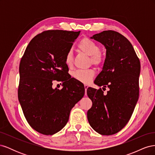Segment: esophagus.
Masks as SVG:
<instances>
[{"label": "esophagus", "instance_id": "1", "mask_svg": "<svg viewBox=\"0 0 155 155\" xmlns=\"http://www.w3.org/2000/svg\"><path fill=\"white\" fill-rule=\"evenodd\" d=\"M84 87H85V95H86V94H87V88H88V85H84Z\"/></svg>", "mask_w": 155, "mask_h": 155}]
</instances>
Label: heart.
<instances>
[{"mask_svg": "<svg viewBox=\"0 0 155 155\" xmlns=\"http://www.w3.org/2000/svg\"><path fill=\"white\" fill-rule=\"evenodd\" d=\"M78 48L87 55L91 56V61L96 66H100L104 61V56L100 52V46L94 41L88 38L81 39L78 45ZM65 63L68 67L72 64V53L69 50L65 55ZM95 72L93 69L78 70L73 74L74 78L84 83H89L94 76Z\"/></svg>", "mask_w": 155, "mask_h": 155, "instance_id": "obj_1", "label": "heart"}]
</instances>
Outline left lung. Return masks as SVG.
<instances>
[{
	"label": "left lung",
	"instance_id": "1",
	"mask_svg": "<svg viewBox=\"0 0 155 155\" xmlns=\"http://www.w3.org/2000/svg\"><path fill=\"white\" fill-rule=\"evenodd\" d=\"M91 39L106 48V58L94 83L109 88L107 94L88 87L87 93L92 106L87 112L92 128L100 134L112 135L128 123L139 97L140 62L133 45L120 33L107 30Z\"/></svg>",
	"mask_w": 155,
	"mask_h": 155
}]
</instances>
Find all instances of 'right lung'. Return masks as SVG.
<instances>
[{
  "mask_svg": "<svg viewBox=\"0 0 155 155\" xmlns=\"http://www.w3.org/2000/svg\"><path fill=\"white\" fill-rule=\"evenodd\" d=\"M80 31L47 30L27 46L19 64L18 99L31 127L45 135L59 132L68 122L71 109L85 94L83 84L71 78L65 55ZM54 80L63 82L59 90Z\"/></svg>",
  "mask_w": 155,
  "mask_h": 155,
  "instance_id": "1",
  "label": "right lung"
}]
</instances>
